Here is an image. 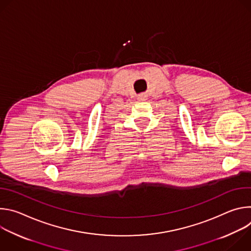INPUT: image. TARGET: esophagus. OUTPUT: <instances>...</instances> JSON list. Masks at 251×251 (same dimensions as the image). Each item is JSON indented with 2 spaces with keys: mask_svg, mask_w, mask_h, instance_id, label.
<instances>
[{
  "mask_svg": "<svg viewBox=\"0 0 251 251\" xmlns=\"http://www.w3.org/2000/svg\"><path fill=\"white\" fill-rule=\"evenodd\" d=\"M143 98H144V95H143V94L139 95V99H143Z\"/></svg>",
  "mask_w": 251,
  "mask_h": 251,
  "instance_id": "obj_1",
  "label": "esophagus"
}]
</instances>
